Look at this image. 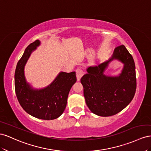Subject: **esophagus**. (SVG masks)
Returning <instances> with one entry per match:
<instances>
[{
	"label": "esophagus",
	"instance_id": "1",
	"mask_svg": "<svg viewBox=\"0 0 151 151\" xmlns=\"http://www.w3.org/2000/svg\"><path fill=\"white\" fill-rule=\"evenodd\" d=\"M76 78L77 81H80L81 77L83 75V71L82 70H81L80 68H78L76 70Z\"/></svg>",
	"mask_w": 151,
	"mask_h": 151
}]
</instances>
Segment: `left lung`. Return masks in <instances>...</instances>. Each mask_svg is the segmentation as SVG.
I'll return each instance as SVG.
<instances>
[{
	"label": "left lung",
	"mask_w": 151,
	"mask_h": 151,
	"mask_svg": "<svg viewBox=\"0 0 151 151\" xmlns=\"http://www.w3.org/2000/svg\"><path fill=\"white\" fill-rule=\"evenodd\" d=\"M114 59L124 64L122 71L118 77L107 76L105 70ZM87 71L80 81L86 104L95 114L105 117L114 115L132 101L137 88L135 65L132 55L123 45L115 48L108 61L90 66Z\"/></svg>",
	"instance_id": "1"
}]
</instances>
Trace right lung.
Returning <instances> with one entry per match:
<instances>
[{
    "label": "right lung",
    "instance_id": "1",
    "mask_svg": "<svg viewBox=\"0 0 151 151\" xmlns=\"http://www.w3.org/2000/svg\"><path fill=\"white\" fill-rule=\"evenodd\" d=\"M40 44L38 40L30 44L18 62L14 75L15 92L21 106L27 113L38 119H54L66 108L69 92L76 81V73L61 72L47 87L33 89L26 81L24 68L30 54Z\"/></svg>",
    "mask_w": 151,
    "mask_h": 151
}]
</instances>
